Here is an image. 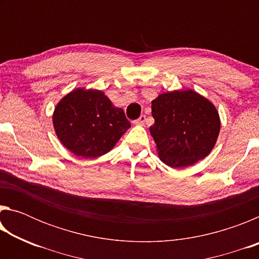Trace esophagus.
<instances>
[{
	"instance_id": "obj_1",
	"label": "esophagus",
	"mask_w": 259,
	"mask_h": 259,
	"mask_svg": "<svg viewBox=\"0 0 259 259\" xmlns=\"http://www.w3.org/2000/svg\"><path fill=\"white\" fill-rule=\"evenodd\" d=\"M146 121V116L145 115H140L137 120L135 121V124H138V125H143L144 123H145Z\"/></svg>"
}]
</instances>
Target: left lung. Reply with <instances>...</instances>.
<instances>
[{
	"instance_id": "obj_1",
	"label": "left lung",
	"mask_w": 259,
	"mask_h": 259,
	"mask_svg": "<svg viewBox=\"0 0 259 259\" xmlns=\"http://www.w3.org/2000/svg\"><path fill=\"white\" fill-rule=\"evenodd\" d=\"M150 126L160 160L184 168L204 159L217 142L221 120L216 107L193 90H175L152 102Z\"/></svg>"
}]
</instances>
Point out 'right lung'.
Masks as SVG:
<instances>
[{"mask_svg": "<svg viewBox=\"0 0 259 259\" xmlns=\"http://www.w3.org/2000/svg\"><path fill=\"white\" fill-rule=\"evenodd\" d=\"M52 122L61 144L85 159L106 154L131 125L123 109L114 106L103 91L84 88L57 104Z\"/></svg>", "mask_w": 259, "mask_h": 259, "instance_id": "1", "label": "right lung"}]
</instances>
